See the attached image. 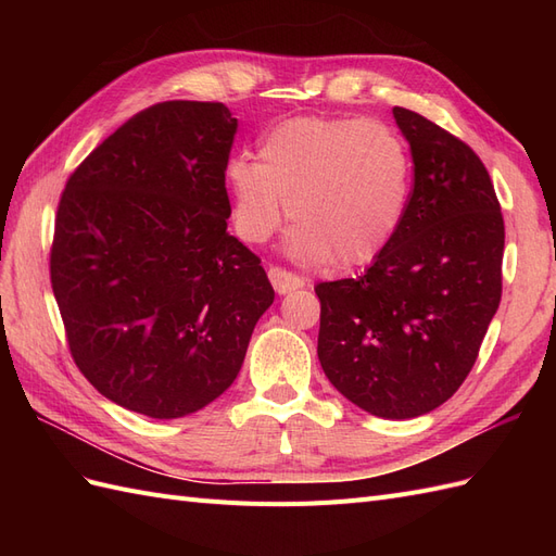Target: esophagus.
I'll return each mask as SVG.
<instances>
[{
	"label": "esophagus",
	"instance_id": "1",
	"mask_svg": "<svg viewBox=\"0 0 556 556\" xmlns=\"http://www.w3.org/2000/svg\"><path fill=\"white\" fill-rule=\"evenodd\" d=\"M268 280H271L274 290L278 294H290L294 290H301L304 288V278H299L290 271H285V268H278V266H271L268 268Z\"/></svg>",
	"mask_w": 556,
	"mask_h": 556
}]
</instances>
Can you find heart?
Listing matches in <instances>:
<instances>
[{
  "label": "heart",
  "mask_w": 556,
  "mask_h": 556,
  "mask_svg": "<svg viewBox=\"0 0 556 556\" xmlns=\"http://www.w3.org/2000/svg\"><path fill=\"white\" fill-rule=\"evenodd\" d=\"M225 180L241 241L271 239L288 200L296 223L285 252L294 262L359 266L394 241L408 211L413 162L390 125L296 115L264 134L260 162L231 157Z\"/></svg>",
  "instance_id": "b5f03b06"
}]
</instances>
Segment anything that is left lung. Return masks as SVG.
I'll list each match as a JSON object with an SVG mask.
<instances>
[{
    "label": "left lung",
    "mask_w": 556,
    "mask_h": 556,
    "mask_svg": "<svg viewBox=\"0 0 556 556\" xmlns=\"http://www.w3.org/2000/svg\"><path fill=\"white\" fill-rule=\"evenodd\" d=\"M392 113L413 157L408 211L362 276L315 285L317 357L357 408L410 419L439 408L473 368L501 301L506 231L473 150L415 111Z\"/></svg>",
    "instance_id": "left-lung-1"
}]
</instances>
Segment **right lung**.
I'll return each mask as SVG.
<instances>
[{"label":"right lung","instance_id":"obj_1","mask_svg":"<svg viewBox=\"0 0 556 556\" xmlns=\"http://www.w3.org/2000/svg\"><path fill=\"white\" fill-rule=\"evenodd\" d=\"M237 129L225 104H155L66 180L50 282L80 374L127 410L208 406L274 304L260 257L227 231Z\"/></svg>","mask_w":556,"mask_h":556}]
</instances>
